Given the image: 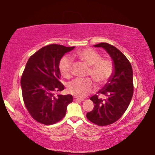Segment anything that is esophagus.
Instances as JSON below:
<instances>
[{
  "mask_svg": "<svg viewBox=\"0 0 155 155\" xmlns=\"http://www.w3.org/2000/svg\"><path fill=\"white\" fill-rule=\"evenodd\" d=\"M74 101L76 102H78V101H83L84 99L83 98H77V97H74Z\"/></svg>",
  "mask_w": 155,
  "mask_h": 155,
  "instance_id": "esophagus-1",
  "label": "esophagus"
}]
</instances>
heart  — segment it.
<instances>
[{
  "instance_id": "1",
  "label": "heart",
  "mask_w": 155,
  "mask_h": 155,
  "mask_svg": "<svg viewBox=\"0 0 155 155\" xmlns=\"http://www.w3.org/2000/svg\"><path fill=\"white\" fill-rule=\"evenodd\" d=\"M74 56L90 67L89 75L98 84L103 85L107 83L114 72V65L109 59H101L96 51L91 48H85L78 51ZM60 72L65 78H69L71 74L72 60L69 57L65 56L59 62ZM95 85L90 78H77L68 83V92L75 96L83 98L91 93Z\"/></svg>"
}]
</instances>
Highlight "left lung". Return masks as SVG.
<instances>
[{
    "mask_svg": "<svg viewBox=\"0 0 155 155\" xmlns=\"http://www.w3.org/2000/svg\"><path fill=\"white\" fill-rule=\"evenodd\" d=\"M94 47L103 48L111 57L114 72L104 87L98 91L106 96L98 98L97 95L90 98L94 104L93 111L86 116L98 126L111 124L122 117L127 109L133 94V69L124 54L115 46L107 43H100Z\"/></svg>",
    "mask_w": 155,
    "mask_h": 155,
    "instance_id": "8db88e82",
    "label": "left lung"
}]
</instances>
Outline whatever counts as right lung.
Instances as JSON below:
<instances>
[{
	"mask_svg": "<svg viewBox=\"0 0 155 155\" xmlns=\"http://www.w3.org/2000/svg\"><path fill=\"white\" fill-rule=\"evenodd\" d=\"M75 46H46L33 54L26 64L21 78L24 103L36 121L46 125L58 122L65 116L72 95H54L64 90L59 68L62 57Z\"/></svg>",
	"mask_w": 155,
	"mask_h": 155,
	"instance_id": "add662e5",
	"label": "right lung"
}]
</instances>
